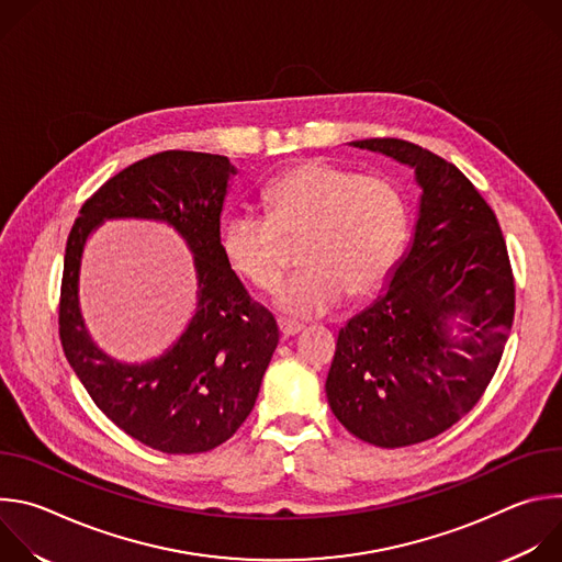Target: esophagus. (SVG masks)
Returning <instances> with one entry per match:
<instances>
[{"label":"esophagus","instance_id":"esophagus-1","mask_svg":"<svg viewBox=\"0 0 562 562\" xmlns=\"http://www.w3.org/2000/svg\"><path fill=\"white\" fill-rule=\"evenodd\" d=\"M278 327H280V334H282L284 338H291V336H295V334L302 331V325L293 323V319H278Z\"/></svg>","mask_w":562,"mask_h":562}]
</instances>
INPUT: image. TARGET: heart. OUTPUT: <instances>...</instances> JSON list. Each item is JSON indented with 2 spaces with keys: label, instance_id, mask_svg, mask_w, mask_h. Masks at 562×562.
I'll list each match as a JSON object with an SVG mask.
<instances>
[{
  "label": "heart",
  "instance_id": "b5f03b06",
  "mask_svg": "<svg viewBox=\"0 0 562 562\" xmlns=\"http://www.w3.org/2000/svg\"><path fill=\"white\" fill-rule=\"evenodd\" d=\"M267 215L235 211L220 245L228 267L249 284L271 291L284 269V240L302 237L300 271L276 304L295 317L334 311L347 293H373L395 269L407 243L409 211L393 182L360 176L325 159H306L265 189Z\"/></svg>",
  "mask_w": 562,
  "mask_h": 562
}]
</instances>
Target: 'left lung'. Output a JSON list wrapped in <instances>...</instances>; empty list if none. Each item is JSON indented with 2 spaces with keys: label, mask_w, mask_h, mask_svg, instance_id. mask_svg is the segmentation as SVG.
Wrapping results in <instances>:
<instances>
[{
  "label": "left lung",
  "mask_w": 562,
  "mask_h": 562,
  "mask_svg": "<svg viewBox=\"0 0 562 562\" xmlns=\"http://www.w3.org/2000/svg\"><path fill=\"white\" fill-rule=\"evenodd\" d=\"M414 169L418 220L386 289L338 334L327 400L356 438L384 447L456 425L494 378L514 323L498 220L447 159L395 137L349 142Z\"/></svg>",
  "instance_id": "obj_1"
}]
</instances>
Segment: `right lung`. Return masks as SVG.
I'll use <instances>...</instances> for the list:
<instances>
[{"instance_id":"1","label":"right lung","mask_w":562,"mask_h":562,"mask_svg":"<svg viewBox=\"0 0 562 562\" xmlns=\"http://www.w3.org/2000/svg\"><path fill=\"white\" fill-rule=\"evenodd\" d=\"M237 169L224 155L165 150L120 171L87 200L64 256L59 338L93 403L124 434L165 453H202L228 440L251 414L278 347L276 317L228 267L220 217ZM106 218L171 225L194 256L196 308L157 359L124 363L93 340L78 304L88 237Z\"/></svg>"}]
</instances>
